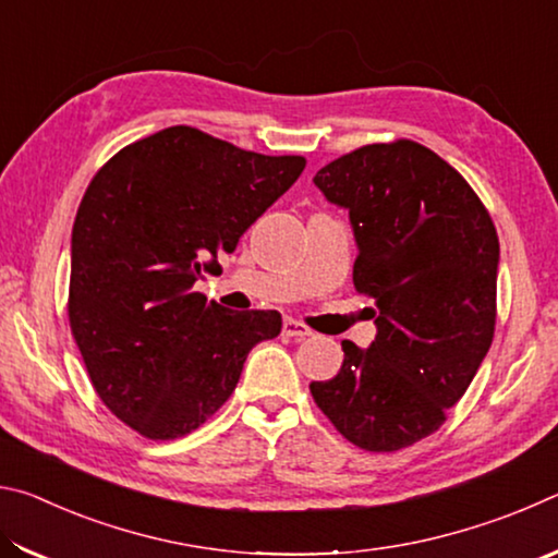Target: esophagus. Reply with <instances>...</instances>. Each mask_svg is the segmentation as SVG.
<instances>
[{
    "label": "esophagus",
    "instance_id": "obj_1",
    "mask_svg": "<svg viewBox=\"0 0 558 558\" xmlns=\"http://www.w3.org/2000/svg\"><path fill=\"white\" fill-rule=\"evenodd\" d=\"M282 335L290 339H305V337H313V329L298 323V319H286V323H282Z\"/></svg>",
    "mask_w": 558,
    "mask_h": 558
}]
</instances>
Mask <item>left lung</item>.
I'll use <instances>...</instances> for the list:
<instances>
[{"instance_id":"1","label":"left lung","mask_w":558,"mask_h":558,"mask_svg":"<svg viewBox=\"0 0 558 558\" xmlns=\"http://www.w3.org/2000/svg\"><path fill=\"white\" fill-rule=\"evenodd\" d=\"M349 209L354 288L374 300L376 339H344L317 409L356 448L393 452L436 433L468 391L497 319L499 239L465 177L413 140L364 145L315 174Z\"/></svg>"}]
</instances>
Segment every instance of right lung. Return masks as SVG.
I'll return each mask as SVG.
<instances>
[{
	"mask_svg": "<svg viewBox=\"0 0 558 558\" xmlns=\"http://www.w3.org/2000/svg\"><path fill=\"white\" fill-rule=\"evenodd\" d=\"M305 165L174 125L90 179L73 221L71 335L100 401L140 436L199 428L231 399L251 349L280 335L276 310L233 313L194 282Z\"/></svg>",
	"mask_w": 558,
	"mask_h": 558,
	"instance_id": "add662e5",
	"label": "right lung"
}]
</instances>
